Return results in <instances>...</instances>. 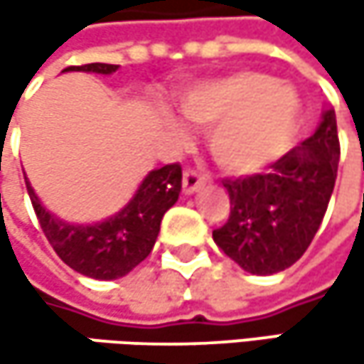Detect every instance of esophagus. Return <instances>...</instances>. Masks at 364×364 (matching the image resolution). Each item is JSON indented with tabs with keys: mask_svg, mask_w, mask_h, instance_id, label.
<instances>
[{
	"mask_svg": "<svg viewBox=\"0 0 364 364\" xmlns=\"http://www.w3.org/2000/svg\"><path fill=\"white\" fill-rule=\"evenodd\" d=\"M204 183H206V177L200 175L196 168H187V171L183 173V191H185V193L198 191Z\"/></svg>",
	"mask_w": 364,
	"mask_h": 364,
	"instance_id": "34e87169",
	"label": "esophagus"
}]
</instances>
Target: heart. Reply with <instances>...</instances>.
<instances>
[{
  "instance_id": "heart-1",
  "label": "heart",
  "mask_w": 364,
  "mask_h": 364,
  "mask_svg": "<svg viewBox=\"0 0 364 364\" xmlns=\"http://www.w3.org/2000/svg\"><path fill=\"white\" fill-rule=\"evenodd\" d=\"M183 115L208 130L215 162L232 175H251L278 160L297 128L299 99L295 90L274 84L269 75L236 71L200 84L181 97ZM168 130L183 136L181 126L166 119Z\"/></svg>"
}]
</instances>
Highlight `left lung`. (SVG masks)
Here are the masks:
<instances>
[{
  "label": "left lung",
  "instance_id": "left-lung-1",
  "mask_svg": "<svg viewBox=\"0 0 364 364\" xmlns=\"http://www.w3.org/2000/svg\"><path fill=\"white\" fill-rule=\"evenodd\" d=\"M337 164V119L328 107L316 132L269 164L267 173L223 181L232 204L230 219L213 232V240L257 276L291 267L323 223Z\"/></svg>",
  "mask_w": 364,
  "mask_h": 364
}]
</instances>
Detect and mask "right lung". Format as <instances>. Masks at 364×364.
<instances>
[{
    "label": "right lung",
    "mask_w": 364,
    "mask_h": 364,
    "mask_svg": "<svg viewBox=\"0 0 364 364\" xmlns=\"http://www.w3.org/2000/svg\"><path fill=\"white\" fill-rule=\"evenodd\" d=\"M65 71H86L111 75L117 65L90 63L67 67ZM27 191L36 208L37 221L56 255L75 272L95 280H115L134 269L151 253L160 234L164 213L179 200L181 166L166 164L151 171L134 191L132 200L115 215L99 223H69L46 210L31 183Z\"/></svg>",
    "instance_id": "add662e5"
}]
</instances>
